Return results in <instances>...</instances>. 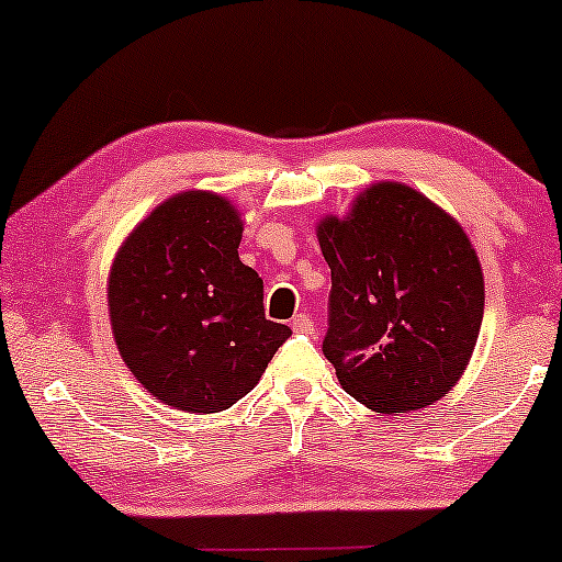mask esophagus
<instances>
[{
	"label": "esophagus",
	"instance_id": "obj_1",
	"mask_svg": "<svg viewBox=\"0 0 562 562\" xmlns=\"http://www.w3.org/2000/svg\"><path fill=\"white\" fill-rule=\"evenodd\" d=\"M291 329H294V333H304V335H312L314 333V322H312V317L310 314H296L294 319H291Z\"/></svg>",
	"mask_w": 562,
	"mask_h": 562
}]
</instances>
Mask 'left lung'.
<instances>
[{"label":"left lung","mask_w":562,"mask_h":562,"mask_svg":"<svg viewBox=\"0 0 562 562\" xmlns=\"http://www.w3.org/2000/svg\"><path fill=\"white\" fill-rule=\"evenodd\" d=\"M333 271L322 352L381 414L435 404L473 356L483 273L463 227L417 189L381 181L317 225Z\"/></svg>","instance_id":"1"}]
</instances>
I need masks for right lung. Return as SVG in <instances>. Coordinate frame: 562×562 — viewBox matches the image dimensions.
<instances>
[{
	"label": "right lung",
	"mask_w": 562,
	"mask_h": 562,
	"mask_svg": "<svg viewBox=\"0 0 562 562\" xmlns=\"http://www.w3.org/2000/svg\"><path fill=\"white\" fill-rule=\"evenodd\" d=\"M240 214L181 191L137 225L110 271L114 342L153 396L189 414L248 394L291 329L266 319L263 279L237 256Z\"/></svg>",
	"instance_id": "right-lung-1"
}]
</instances>
